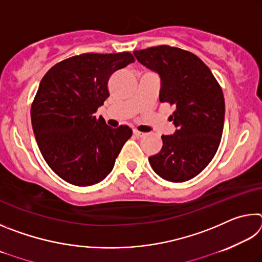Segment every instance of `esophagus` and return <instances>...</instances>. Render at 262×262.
<instances>
[{
	"label": "esophagus",
	"mask_w": 262,
	"mask_h": 262,
	"mask_svg": "<svg viewBox=\"0 0 262 262\" xmlns=\"http://www.w3.org/2000/svg\"><path fill=\"white\" fill-rule=\"evenodd\" d=\"M133 133H134V135H135V136H137V137H142V136H144V133L139 132V130H136V129L133 130Z\"/></svg>",
	"instance_id": "34e87169"
}]
</instances>
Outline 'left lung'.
Segmentation results:
<instances>
[{
    "label": "left lung",
    "instance_id": "left-lung-1",
    "mask_svg": "<svg viewBox=\"0 0 262 262\" xmlns=\"http://www.w3.org/2000/svg\"><path fill=\"white\" fill-rule=\"evenodd\" d=\"M144 67L161 77L159 101L174 105L172 135H162L161 151L149 157L163 179L184 183L196 177L219 149L224 126L223 92L210 69L193 53L162 45L135 51Z\"/></svg>",
    "mask_w": 262,
    "mask_h": 262
}]
</instances>
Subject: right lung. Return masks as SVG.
Returning a JSON list of instances; mask_svg holds the SVG:
<instances>
[{"label":"right lung","instance_id":"add662e5","mask_svg":"<svg viewBox=\"0 0 262 262\" xmlns=\"http://www.w3.org/2000/svg\"><path fill=\"white\" fill-rule=\"evenodd\" d=\"M134 61L128 52L86 53L59 62L42 77L31 121L43 159L61 179L91 186L112 171L133 130L110 127L95 113L110 96V77Z\"/></svg>","mask_w":262,"mask_h":262}]
</instances>
